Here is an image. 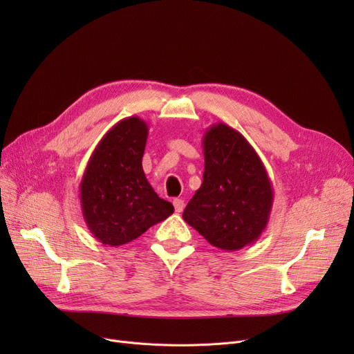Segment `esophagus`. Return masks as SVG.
Listing matches in <instances>:
<instances>
[{
    "label": "esophagus",
    "mask_w": 354,
    "mask_h": 354,
    "mask_svg": "<svg viewBox=\"0 0 354 354\" xmlns=\"http://www.w3.org/2000/svg\"><path fill=\"white\" fill-rule=\"evenodd\" d=\"M174 208L176 212H182L185 208V203L182 199H174Z\"/></svg>",
    "instance_id": "obj_1"
}]
</instances>
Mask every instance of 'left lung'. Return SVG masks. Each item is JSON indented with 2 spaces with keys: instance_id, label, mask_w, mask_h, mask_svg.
I'll use <instances>...</instances> for the list:
<instances>
[{
  "instance_id": "8db88e82",
  "label": "left lung",
  "mask_w": 354,
  "mask_h": 354,
  "mask_svg": "<svg viewBox=\"0 0 354 354\" xmlns=\"http://www.w3.org/2000/svg\"><path fill=\"white\" fill-rule=\"evenodd\" d=\"M202 147L203 180L182 218L219 250L254 244L267 228L274 201L261 158L238 130L221 122L207 129Z\"/></svg>"
}]
</instances>
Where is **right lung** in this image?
<instances>
[{
    "instance_id": "1",
    "label": "right lung",
    "mask_w": 354,
    "mask_h": 354,
    "mask_svg": "<svg viewBox=\"0 0 354 354\" xmlns=\"http://www.w3.org/2000/svg\"><path fill=\"white\" fill-rule=\"evenodd\" d=\"M149 127L138 116L118 122L93 151L80 182L86 225L102 244L119 247L174 214L147 182L142 158Z\"/></svg>"
}]
</instances>
